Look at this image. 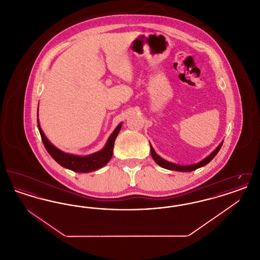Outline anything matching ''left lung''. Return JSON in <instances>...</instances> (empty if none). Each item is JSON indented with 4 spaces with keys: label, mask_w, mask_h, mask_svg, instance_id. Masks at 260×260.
Here are the masks:
<instances>
[{
    "label": "left lung",
    "mask_w": 260,
    "mask_h": 260,
    "mask_svg": "<svg viewBox=\"0 0 260 260\" xmlns=\"http://www.w3.org/2000/svg\"><path fill=\"white\" fill-rule=\"evenodd\" d=\"M222 142L218 145V147L215 149L210 156H208L206 159H204L203 161H200L198 164H195V165H190V166H179V165H176V164H173V162H170V161H166L164 159H161V157L154 151L153 147L150 145L151 147V155L154 159V161H156L160 167L164 168V169H167V170H171V171H178V172H193L195 170H197L201 167H204L206 165H208L215 156L216 154L218 153V151L221 148L222 146Z\"/></svg>",
    "instance_id": "left-lung-1"
}]
</instances>
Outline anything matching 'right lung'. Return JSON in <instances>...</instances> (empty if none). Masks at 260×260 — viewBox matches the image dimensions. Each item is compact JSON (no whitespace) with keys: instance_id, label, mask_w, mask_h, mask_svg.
Wrapping results in <instances>:
<instances>
[{"instance_id":"right-lung-1","label":"right lung","mask_w":260,"mask_h":260,"mask_svg":"<svg viewBox=\"0 0 260 260\" xmlns=\"http://www.w3.org/2000/svg\"><path fill=\"white\" fill-rule=\"evenodd\" d=\"M37 122L39 132H40V135L42 137V141L44 143L45 148L47 149V151L49 152V154L53 158L54 161H57L63 168L71 170L75 173L93 172V171H96L100 168H102L103 166H105L108 161H110L112 155H113L115 139L122 127V123H121L115 128V131L113 132V134L109 137L105 147L101 151L96 152L94 154H91V155H88V156L80 157V156L64 153L59 149L54 147L44 135V133L40 126V124H39V120H37Z\"/></svg>"}]
</instances>
